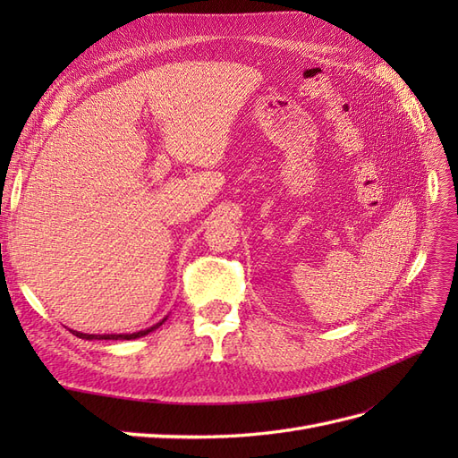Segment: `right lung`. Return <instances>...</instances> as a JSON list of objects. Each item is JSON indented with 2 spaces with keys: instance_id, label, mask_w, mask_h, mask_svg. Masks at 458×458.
<instances>
[{
  "instance_id": "1",
  "label": "right lung",
  "mask_w": 458,
  "mask_h": 458,
  "mask_svg": "<svg viewBox=\"0 0 458 458\" xmlns=\"http://www.w3.org/2000/svg\"><path fill=\"white\" fill-rule=\"evenodd\" d=\"M165 318H168V317H164L160 323L152 325V327H148L145 330L131 332V335H84V332H78V330H72V335H76L78 338H84V340H135V338H141V336L148 335V332H152V330H157L165 321Z\"/></svg>"
}]
</instances>
